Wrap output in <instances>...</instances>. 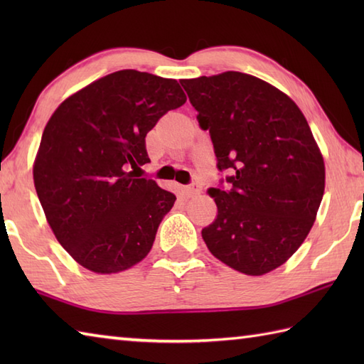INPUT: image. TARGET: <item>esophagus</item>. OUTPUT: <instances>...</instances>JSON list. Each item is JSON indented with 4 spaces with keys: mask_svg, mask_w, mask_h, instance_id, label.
Returning <instances> with one entry per match:
<instances>
[{
    "mask_svg": "<svg viewBox=\"0 0 364 364\" xmlns=\"http://www.w3.org/2000/svg\"><path fill=\"white\" fill-rule=\"evenodd\" d=\"M186 192L189 197H197V196H200V192H202V186H200L198 183H192L186 188Z\"/></svg>",
    "mask_w": 364,
    "mask_h": 364,
    "instance_id": "esophagus-1",
    "label": "esophagus"
}]
</instances>
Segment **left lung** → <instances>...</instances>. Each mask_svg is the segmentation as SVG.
<instances>
[{"instance_id": "1", "label": "left lung", "mask_w": 364, "mask_h": 364, "mask_svg": "<svg viewBox=\"0 0 364 364\" xmlns=\"http://www.w3.org/2000/svg\"><path fill=\"white\" fill-rule=\"evenodd\" d=\"M200 127L210 129L230 191H208L218 218L202 230L208 249L245 275L284 264L304 244L326 189V164L310 125L272 84L241 72L181 80Z\"/></svg>"}]
</instances>
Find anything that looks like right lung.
<instances>
[{
	"label": "right lung",
	"instance_id": "add662e5",
	"mask_svg": "<svg viewBox=\"0 0 364 364\" xmlns=\"http://www.w3.org/2000/svg\"><path fill=\"white\" fill-rule=\"evenodd\" d=\"M184 103L176 80L119 70L53 112L34 159V186L54 236L82 267L117 274L151 250L176 197L136 178V170L150 162L146 133Z\"/></svg>",
	"mask_w": 364,
	"mask_h": 364
}]
</instances>
